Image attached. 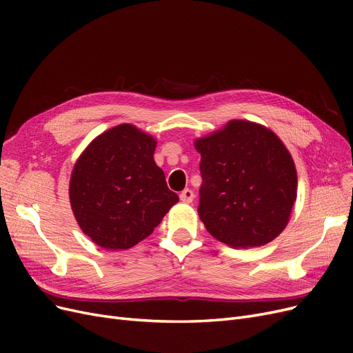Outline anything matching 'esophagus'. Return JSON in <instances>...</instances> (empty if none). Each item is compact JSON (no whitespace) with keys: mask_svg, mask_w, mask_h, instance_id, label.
<instances>
[{"mask_svg":"<svg viewBox=\"0 0 353 353\" xmlns=\"http://www.w3.org/2000/svg\"><path fill=\"white\" fill-rule=\"evenodd\" d=\"M179 199H181V201H184V203H191L194 199V193L190 188H185L183 193L179 194Z\"/></svg>","mask_w":353,"mask_h":353,"instance_id":"34e87169","label":"esophagus"}]
</instances>
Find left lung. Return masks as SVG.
I'll list each match as a JSON object with an SVG mask.
<instances>
[{
  "label": "left lung",
  "instance_id": "left-lung-1",
  "mask_svg": "<svg viewBox=\"0 0 353 353\" xmlns=\"http://www.w3.org/2000/svg\"><path fill=\"white\" fill-rule=\"evenodd\" d=\"M200 160L199 216L216 240L234 249L279 237L296 201L294 162L271 130L230 121L194 143Z\"/></svg>",
  "mask_w": 353,
  "mask_h": 353
}]
</instances>
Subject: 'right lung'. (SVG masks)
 <instances>
[{
	"mask_svg": "<svg viewBox=\"0 0 353 353\" xmlns=\"http://www.w3.org/2000/svg\"><path fill=\"white\" fill-rule=\"evenodd\" d=\"M156 140L122 123L85 148L69 197L83 234L103 249L125 250L147 239L179 197L154 159Z\"/></svg>",
	"mask_w": 353,
	"mask_h": 353,
	"instance_id": "obj_1",
	"label": "right lung"
}]
</instances>
